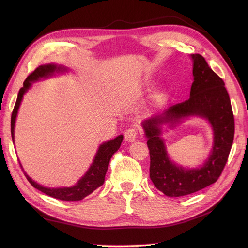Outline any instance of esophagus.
Listing matches in <instances>:
<instances>
[{
	"label": "esophagus",
	"mask_w": 248,
	"mask_h": 248,
	"mask_svg": "<svg viewBox=\"0 0 248 248\" xmlns=\"http://www.w3.org/2000/svg\"><path fill=\"white\" fill-rule=\"evenodd\" d=\"M137 137H138V131L134 127L127 128L124 133V138H125V140L127 141H134L137 139Z\"/></svg>",
	"instance_id": "obj_1"
}]
</instances>
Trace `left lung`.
Wrapping results in <instances>:
<instances>
[{
    "mask_svg": "<svg viewBox=\"0 0 248 248\" xmlns=\"http://www.w3.org/2000/svg\"><path fill=\"white\" fill-rule=\"evenodd\" d=\"M194 81L190 98L169 108L162 115L142 123L150 150V178L155 187L169 197H181L209 186L219 179L227 163L234 139V115L222 78L200 54H192ZM200 115L211 122L215 145L210 159L201 168L188 170L168 160L158 125L182 117Z\"/></svg>",
    "mask_w": 248,
    "mask_h": 248,
    "instance_id": "obj_1",
    "label": "left lung"
}]
</instances>
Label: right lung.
I'll return each instance as SVG.
<instances>
[{
  "instance_id": "right-lung-1",
  "label": "right lung",
  "mask_w": 248,
  "mask_h": 248,
  "mask_svg": "<svg viewBox=\"0 0 248 248\" xmlns=\"http://www.w3.org/2000/svg\"><path fill=\"white\" fill-rule=\"evenodd\" d=\"M61 67H57L56 65L53 64H49V65H41V66L37 67L32 73L28 75V77L26 78V80L23 83V87L20 88L18 97L15 103L14 109H13L12 116H11V135H12V140H14V127H15V121H16V116L17 112L20 107V103L22 101L23 95L25 94L26 91L30 87L31 82L38 80L39 78L45 77L47 75H50L51 73H53L56 70H60ZM123 136L116 137L115 139L103 142V144L99 147L94 161L93 165L90 166L89 170L87 173L84 175L82 179L79 180L78 183L70 188H58V189H51V188H46L41 185L37 184L36 182H34L28 175L25 176L29 181V183L39 191H41L42 193L48 195L50 197H53L55 199H59L62 201H79L88 196L89 194L93 193L95 189L99 188L103 183H104V177H106L108 168L109 165V161L113 154L119 150L121 147V144L123 141ZM21 166V164H20ZM22 168V166H21ZM23 170V169H22Z\"/></svg>"
}]
</instances>
